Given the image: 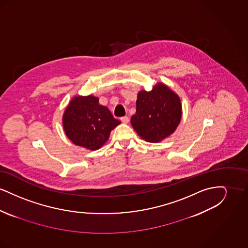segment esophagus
Here are the masks:
<instances>
[{
	"instance_id": "1",
	"label": "esophagus",
	"mask_w": 248,
	"mask_h": 248,
	"mask_svg": "<svg viewBox=\"0 0 248 248\" xmlns=\"http://www.w3.org/2000/svg\"><path fill=\"white\" fill-rule=\"evenodd\" d=\"M121 121L124 123V124H128L129 123V118L127 116H124L121 118Z\"/></svg>"
}]
</instances>
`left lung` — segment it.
I'll list each match as a JSON object with an SVG mask.
<instances>
[{"label": "left lung", "instance_id": "obj_1", "mask_svg": "<svg viewBox=\"0 0 248 248\" xmlns=\"http://www.w3.org/2000/svg\"><path fill=\"white\" fill-rule=\"evenodd\" d=\"M136 105L131 124L146 141L163 140L176 130L180 122V99L164 83H158L150 92L140 91Z\"/></svg>", "mask_w": 248, "mask_h": 248}]
</instances>
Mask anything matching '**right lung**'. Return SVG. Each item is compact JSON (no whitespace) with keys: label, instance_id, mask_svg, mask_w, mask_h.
I'll return each instance as SVG.
<instances>
[{"label":"right lung","instance_id":"1","mask_svg":"<svg viewBox=\"0 0 248 248\" xmlns=\"http://www.w3.org/2000/svg\"><path fill=\"white\" fill-rule=\"evenodd\" d=\"M120 124L93 95L73 97L63 116L67 137L75 145L92 151L99 149L108 140L110 131Z\"/></svg>","mask_w":248,"mask_h":248}]
</instances>
